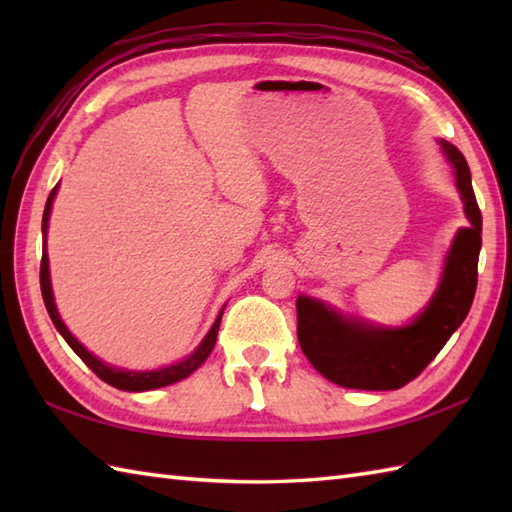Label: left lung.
Listing matches in <instances>:
<instances>
[{"label":"left lung","instance_id":"obj_1","mask_svg":"<svg viewBox=\"0 0 512 512\" xmlns=\"http://www.w3.org/2000/svg\"><path fill=\"white\" fill-rule=\"evenodd\" d=\"M440 145L455 169V184L471 224L455 235L440 286L418 319L405 328H376L343 317L323 301L303 295L297 299L301 350L312 367L336 385L365 391L405 387L436 358L471 310L482 248V213L462 151L444 140Z\"/></svg>","mask_w":512,"mask_h":512}]
</instances>
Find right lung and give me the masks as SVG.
<instances>
[{
  "label": "right lung",
  "mask_w": 512,
  "mask_h": 512,
  "mask_svg": "<svg viewBox=\"0 0 512 512\" xmlns=\"http://www.w3.org/2000/svg\"><path fill=\"white\" fill-rule=\"evenodd\" d=\"M59 184L54 187L48 195V202H46V209H43V220H41V233H43V255H41V295H43V303H46V310L50 314V319L54 323V328L59 330V334L63 336L72 350L79 354L81 361L88 365L92 372L99 376L101 380H105L107 385H112L116 389H123V391H149V389H158V387H167L171 383H178V380L187 378L189 374H193L195 369H198L209 354L213 352L215 341H217V330H220V321H222V312L217 314V319L213 323V328L209 330V334L204 336V341L195 347V352L189 354L184 361L176 363V365H169V367H162V369H154V372H127V369L121 367H112L103 361H99L92 352L85 350V347L74 339L70 334V330L65 328V323L61 321L57 306H54V295H52V284H50V266H48V253H46V233H48V220H50V209H52V200L54 195H57Z\"/></svg>",
  "instance_id": "add662e5"
}]
</instances>
